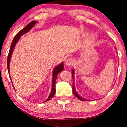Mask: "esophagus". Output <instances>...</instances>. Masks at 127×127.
<instances>
[{"instance_id":"34e87169","label":"esophagus","mask_w":127,"mask_h":127,"mask_svg":"<svg viewBox=\"0 0 127 127\" xmlns=\"http://www.w3.org/2000/svg\"><path fill=\"white\" fill-rule=\"evenodd\" d=\"M73 63V60L72 59H67L65 62V65L67 67H69L72 65Z\"/></svg>"}]
</instances>
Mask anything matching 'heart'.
<instances>
[{"instance_id":"heart-1","label":"heart","mask_w":127,"mask_h":127,"mask_svg":"<svg viewBox=\"0 0 127 127\" xmlns=\"http://www.w3.org/2000/svg\"><path fill=\"white\" fill-rule=\"evenodd\" d=\"M95 36L93 35V34L90 36V37H89L87 39V40H86V45H87V46H90V45H91V43L94 42V40H95Z\"/></svg>"}]
</instances>
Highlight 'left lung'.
Here are the masks:
<instances>
[{
	"label": "left lung",
	"mask_w": 127,
	"mask_h": 127,
	"mask_svg": "<svg viewBox=\"0 0 127 127\" xmlns=\"http://www.w3.org/2000/svg\"><path fill=\"white\" fill-rule=\"evenodd\" d=\"M72 78H73V81H75V76H74V75H75V70L72 69ZM72 91H73V93L74 94V95H75L76 97H78L79 100H82V101H87V100H87V99H85V98H83V97H81V95H79L78 93H77L76 91V89L75 87V83H74V82H73V83Z\"/></svg>",
	"instance_id": "obj_1"
}]
</instances>
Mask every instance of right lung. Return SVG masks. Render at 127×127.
Masks as SVG:
<instances>
[{"mask_svg":"<svg viewBox=\"0 0 127 127\" xmlns=\"http://www.w3.org/2000/svg\"><path fill=\"white\" fill-rule=\"evenodd\" d=\"M37 23V21H33L32 22H30V23H29L27 26L24 27V29H22L21 31H20L16 34L15 37H14V39H13L12 43H11V47H10V50L8 54V60H7V67H8V70L9 72V78L11 79V80L12 81L11 79V76H10V68H9V64H10V61H11V57H12V52L13 51H14V48H15L16 44L18 42V41L19 40V39H20V37L21 36H23V34H26V33H28V32L30 31L31 29L34 27V25ZM64 70V64H63V63H60L59 65H57V66H55V67L54 68V70H52V89H51V91L50 94H49L48 97V98L45 100V101H43V103L44 102H46L48 100H51L53 96L55 95V81H56L57 79V77L58 74L60 72H61L62 71H63ZM14 87V85H13ZM15 90V88H14Z\"/></svg>","mask_w":127,"mask_h":127,"instance_id":"right-lung-1","label":"right lung"}]
</instances>
